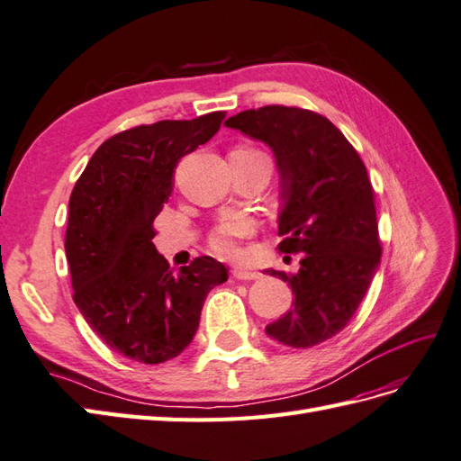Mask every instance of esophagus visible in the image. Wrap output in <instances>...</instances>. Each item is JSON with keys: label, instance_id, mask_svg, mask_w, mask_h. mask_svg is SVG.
Masks as SVG:
<instances>
[{"label": "esophagus", "instance_id": "obj_1", "mask_svg": "<svg viewBox=\"0 0 461 461\" xmlns=\"http://www.w3.org/2000/svg\"><path fill=\"white\" fill-rule=\"evenodd\" d=\"M231 275H233L238 281H255V279H261V273H259V271L243 269V267H235V269L231 271Z\"/></svg>", "mask_w": 461, "mask_h": 461}]
</instances>
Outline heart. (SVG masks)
<instances>
[{"mask_svg":"<svg viewBox=\"0 0 461 461\" xmlns=\"http://www.w3.org/2000/svg\"><path fill=\"white\" fill-rule=\"evenodd\" d=\"M231 155L249 158V160H265V163H269V157H267L263 151H259V149H253V147H238ZM251 233H253V223L245 218L221 221L220 226L213 228V231L210 233V248L220 257H228L230 259V257H235L240 253L241 240L249 238Z\"/></svg>","mask_w":461,"mask_h":461,"instance_id":"heart-1","label":"heart"}]
</instances>
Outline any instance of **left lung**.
<instances>
[{
    "label": "left lung",
    "mask_w": 461,
    "mask_h": 461,
    "mask_svg": "<svg viewBox=\"0 0 461 461\" xmlns=\"http://www.w3.org/2000/svg\"><path fill=\"white\" fill-rule=\"evenodd\" d=\"M275 155L279 170V249L304 253L301 269L269 275L293 288V304L267 336L288 348H312L356 314L379 269L381 243L371 180L357 151L324 115L265 105L223 123Z\"/></svg>",
    "instance_id": "obj_1"
}]
</instances>
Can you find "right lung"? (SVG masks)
<instances>
[{
	"label": "right lung",
	"instance_id": "right-lung-1",
	"mask_svg": "<svg viewBox=\"0 0 461 461\" xmlns=\"http://www.w3.org/2000/svg\"><path fill=\"white\" fill-rule=\"evenodd\" d=\"M223 112L157 122L110 137L86 165L68 202L64 251L74 303L105 346L139 363L180 356L228 269L196 257L175 273L153 245V220L173 192L180 157L218 133Z\"/></svg>",
	"mask_w": 461,
	"mask_h": 461
}]
</instances>
